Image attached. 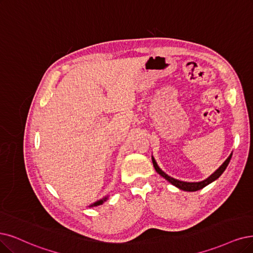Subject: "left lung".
Here are the masks:
<instances>
[{
	"label": "left lung",
	"mask_w": 253,
	"mask_h": 253,
	"mask_svg": "<svg viewBox=\"0 0 253 253\" xmlns=\"http://www.w3.org/2000/svg\"><path fill=\"white\" fill-rule=\"evenodd\" d=\"M231 156H232V154H230V155L228 156L227 160H226L225 162H224V163L221 165V167L219 168V169H218L216 172H213V173L209 177V178L204 179V180H202V181H199V182H186V181H181V180H178V179H175V178H173V177H171V176H169L168 174H166V173L161 169V168L157 166V163L155 162L153 156H152V163H153L155 171H156L158 174H160L161 176H163L165 179H167L168 181L171 182L173 185H175L176 188H178V189H180V190H182V191H186V192H196V191L203 189L204 186H207L208 184H210V183H211L212 181L218 179L219 177L222 175V173H223L224 171H225V169H226L228 164H229V162H230Z\"/></svg>",
	"instance_id": "obj_1"
}]
</instances>
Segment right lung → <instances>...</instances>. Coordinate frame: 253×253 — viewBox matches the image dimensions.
I'll use <instances>...</instances> for the list:
<instances>
[{"label":"right lung","instance_id":"right-lung-1","mask_svg":"<svg viewBox=\"0 0 253 253\" xmlns=\"http://www.w3.org/2000/svg\"><path fill=\"white\" fill-rule=\"evenodd\" d=\"M107 196H106V197H104V198H103V199H100V200H98V201H96L95 203H92V204H90L89 205V208H91V207H98V205H101V204H103V202H104V201H106L107 200Z\"/></svg>","mask_w":253,"mask_h":253}]
</instances>
